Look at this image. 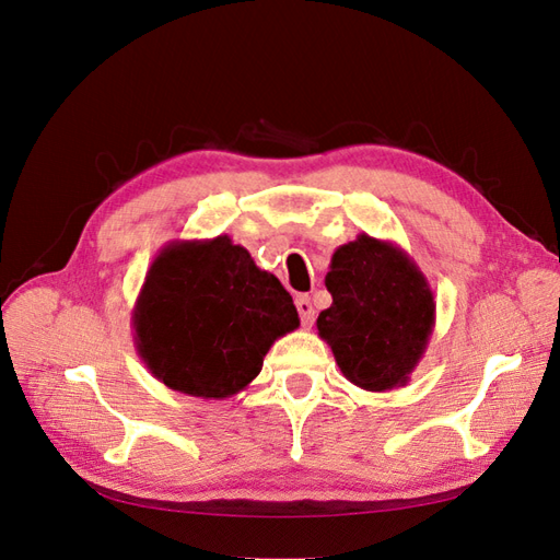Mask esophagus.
Wrapping results in <instances>:
<instances>
[{
	"mask_svg": "<svg viewBox=\"0 0 560 560\" xmlns=\"http://www.w3.org/2000/svg\"><path fill=\"white\" fill-rule=\"evenodd\" d=\"M295 307H298V314H300V322H303V326L310 328L314 324V307H312L310 295H298Z\"/></svg>",
	"mask_w": 560,
	"mask_h": 560,
	"instance_id": "esophagus-1",
	"label": "esophagus"
}]
</instances>
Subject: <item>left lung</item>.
I'll return each mask as SVG.
<instances>
[{"instance_id": "1", "label": "left lung", "mask_w": 560, "mask_h": 560, "mask_svg": "<svg viewBox=\"0 0 560 560\" xmlns=\"http://www.w3.org/2000/svg\"><path fill=\"white\" fill-rule=\"evenodd\" d=\"M334 303L317 319L342 376L369 393L407 385L435 326V300L417 262L390 241L360 234L328 265Z\"/></svg>"}]
</instances>
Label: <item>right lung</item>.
Masks as SVG:
<instances>
[{"label": "right lung", "mask_w": 560, "mask_h": 560, "mask_svg": "<svg viewBox=\"0 0 560 560\" xmlns=\"http://www.w3.org/2000/svg\"><path fill=\"white\" fill-rule=\"evenodd\" d=\"M137 352L170 390L224 399L260 374L300 326L293 298L229 236L170 241L132 310Z\"/></svg>", "instance_id": "obj_1"}]
</instances>
